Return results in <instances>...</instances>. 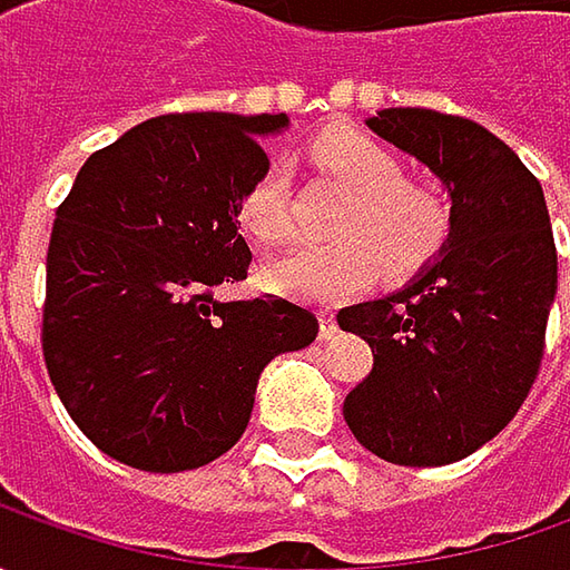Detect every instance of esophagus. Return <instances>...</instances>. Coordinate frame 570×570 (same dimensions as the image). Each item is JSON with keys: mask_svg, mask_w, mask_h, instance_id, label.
Wrapping results in <instances>:
<instances>
[{"mask_svg": "<svg viewBox=\"0 0 570 570\" xmlns=\"http://www.w3.org/2000/svg\"><path fill=\"white\" fill-rule=\"evenodd\" d=\"M340 326H336V314L333 311H320V340L330 342L336 340Z\"/></svg>", "mask_w": 570, "mask_h": 570, "instance_id": "esophagus-1", "label": "esophagus"}]
</instances>
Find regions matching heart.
<instances>
[{"mask_svg": "<svg viewBox=\"0 0 570 570\" xmlns=\"http://www.w3.org/2000/svg\"><path fill=\"white\" fill-rule=\"evenodd\" d=\"M311 158L323 174L348 187L333 218L340 240L297 247L263 263L259 278L269 292L304 304H340L364 288L377 263L383 273L405 275L448 240V203L434 189L403 180L400 161L355 129L320 136ZM237 222L256 244H282L292 234L288 170L263 167L237 203Z\"/></svg>", "mask_w": 570, "mask_h": 570, "instance_id": "obj_1", "label": "heart"}]
</instances>
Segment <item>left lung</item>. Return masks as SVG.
<instances>
[{
	"label": "left lung",
	"instance_id": "left-lung-1",
	"mask_svg": "<svg viewBox=\"0 0 570 570\" xmlns=\"http://www.w3.org/2000/svg\"><path fill=\"white\" fill-rule=\"evenodd\" d=\"M367 129L448 187L441 253L393 295L340 311L374 367L342 405L358 444L396 466H448L492 441L537 381L559 253L539 180L485 126L390 107Z\"/></svg>",
	"mask_w": 570,
	"mask_h": 570
}]
</instances>
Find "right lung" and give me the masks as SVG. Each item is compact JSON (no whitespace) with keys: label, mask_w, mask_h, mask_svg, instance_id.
Here are the masks:
<instances>
[{"label":"right lung","mask_w":570,"mask_h":570,"mask_svg":"<svg viewBox=\"0 0 570 570\" xmlns=\"http://www.w3.org/2000/svg\"><path fill=\"white\" fill-rule=\"evenodd\" d=\"M285 114H167L95 151L47 250L43 362L85 438L132 470L184 472L230 450L256 381L317 340L285 297L222 301L250 247L237 203Z\"/></svg>","instance_id":"add662e5"}]
</instances>
